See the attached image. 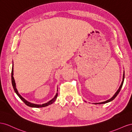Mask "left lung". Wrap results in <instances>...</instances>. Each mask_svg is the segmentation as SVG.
Returning a JSON list of instances; mask_svg holds the SVG:
<instances>
[{
	"instance_id": "1",
	"label": "left lung",
	"mask_w": 132,
	"mask_h": 132,
	"mask_svg": "<svg viewBox=\"0 0 132 132\" xmlns=\"http://www.w3.org/2000/svg\"><path fill=\"white\" fill-rule=\"evenodd\" d=\"M124 80H125V72H124V73H123V81H122V84H121V85H120V87H119V88H118V89L117 90V92H116V93H115L114 95V96H113V97L111 98H110V100H107V101H106L102 102H100V103H96L95 104H104V103H108V102H111V101H112L116 97V96L118 95V93H119V92H120V89H121V88L122 87V86H123V84Z\"/></svg>"
}]
</instances>
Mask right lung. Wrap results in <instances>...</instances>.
<instances>
[{"label": "right lung", "instance_id": "add662e5", "mask_svg": "<svg viewBox=\"0 0 132 132\" xmlns=\"http://www.w3.org/2000/svg\"><path fill=\"white\" fill-rule=\"evenodd\" d=\"M12 85H13V88L14 89V91L15 92V93H16V95L19 96V97L22 101L24 102L26 105H27L28 106H29V107H35V108H40V107H46V106H48V105L53 103L55 101V100H56V98H57V97L58 96V93H57L56 94L55 96L54 97V98H52L51 100H50V101H48V102L42 104H34V103H32L29 102L27 101L26 100H25L24 98L22 97L19 93L18 90L16 88V84H15V80H14V77H13V67H12ZM57 91H58V90H57Z\"/></svg>", "mask_w": 132, "mask_h": 132}]
</instances>
